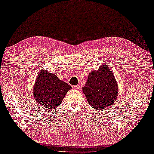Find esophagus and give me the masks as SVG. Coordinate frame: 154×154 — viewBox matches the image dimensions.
I'll return each mask as SVG.
<instances>
[{
  "label": "esophagus",
  "mask_w": 154,
  "mask_h": 154,
  "mask_svg": "<svg viewBox=\"0 0 154 154\" xmlns=\"http://www.w3.org/2000/svg\"><path fill=\"white\" fill-rule=\"evenodd\" d=\"M72 88H73V89H77V90H78V89H80V85H74V86H72Z\"/></svg>",
  "instance_id": "34e87169"
}]
</instances>
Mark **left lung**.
<instances>
[{
  "label": "left lung",
  "mask_w": 154,
  "mask_h": 154,
  "mask_svg": "<svg viewBox=\"0 0 154 154\" xmlns=\"http://www.w3.org/2000/svg\"><path fill=\"white\" fill-rule=\"evenodd\" d=\"M82 91L89 104L100 111L117 100L118 83L109 66L102 64L97 70L89 73Z\"/></svg>",
  "instance_id": "obj_1"
}]
</instances>
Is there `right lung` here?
Segmentation results:
<instances>
[{
	"mask_svg": "<svg viewBox=\"0 0 154 154\" xmlns=\"http://www.w3.org/2000/svg\"><path fill=\"white\" fill-rule=\"evenodd\" d=\"M72 87L60 80L54 74L42 70L37 75L33 87L35 101L49 110L59 106L65 96Z\"/></svg>",
	"mask_w": 154,
	"mask_h": 154,
	"instance_id": "obj_1",
	"label": "right lung"
}]
</instances>
